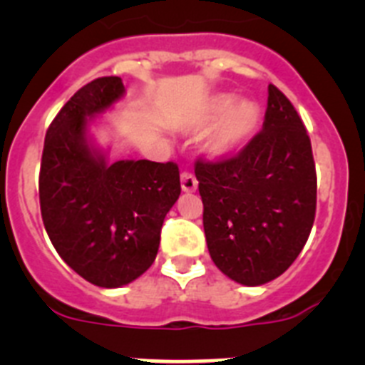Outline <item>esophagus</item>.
<instances>
[{
  "label": "esophagus",
  "instance_id": "obj_1",
  "mask_svg": "<svg viewBox=\"0 0 365 365\" xmlns=\"http://www.w3.org/2000/svg\"><path fill=\"white\" fill-rule=\"evenodd\" d=\"M180 188L182 192H195L197 190V179L190 172L180 173Z\"/></svg>",
  "mask_w": 365,
  "mask_h": 365
}]
</instances>
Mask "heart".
I'll return each instance as SVG.
<instances>
[{
	"label": "heart",
	"instance_id": "obj_1",
	"mask_svg": "<svg viewBox=\"0 0 365 365\" xmlns=\"http://www.w3.org/2000/svg\"><path fill=\"white\" fill-rule=\"evenodd\" d=\"M259 108L250 100H241L235 104V96L217 95L206 104L205 111L193 118L190 131L202 133L212 130L206 150L214 157H225L240 150L252 137L259 124Z\"/></svg>",
	"mask_w": 365,
	"mask_h": 365
}]
</instances>
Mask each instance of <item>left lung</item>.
<instances>
[{
	"instance_id": "1",
	"label": "left lung",
	"mask_w": 365,
	"mask_h": 365,
	"mask_svg": "<svg viewBox=\"0 0 365 365\" xmlns=\"http://www.w3.org/2000/svg\"><path fill=\"white\" fill-rule=\"evenodd\" d=\"M195 177L215 267L247 287L282 276L316 214L311 138L291 100L270 83L263 130L234 157L199 159Z\"/></svg>"
}]
</instances>
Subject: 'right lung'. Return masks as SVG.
<instances>
[{
  "mask_svg": "<svg viewBox=\"0 0 365 365\" xmlns=\"http://www.w3.org/2000/svg\"><path fill=\"white\" fill-rule=\"evenodd\" d=\"M118 76L74 93L51 122L40 168V208L51 243L93 285L117 289L143 276L159 252L160 228L180 195L175 163L109 164L87 135L95 115L124 96Z\"/></svg>",
  "mask_w": 365,
  "mask_h": 365,
  "instance_id": "obj_1",
  "label": "right lung"
}]
</instances>
